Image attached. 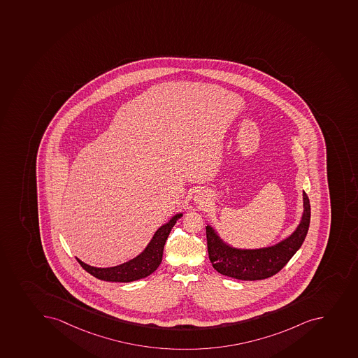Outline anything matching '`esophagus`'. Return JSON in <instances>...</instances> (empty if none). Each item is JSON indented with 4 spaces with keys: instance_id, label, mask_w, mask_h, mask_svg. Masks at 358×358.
Wrapping results in <instances>:
<instances>
[{
    "instance_id": "esophagus-1",
    "label": "esophagus",
    "mask_w": 358,
    "mask_h": 358,
    "mask_svg": "<svg viewBox=\"0 0 358 358\" xmlns=\"http://www.w3.org/2000/svg\"><path fill=\"white\" fill-rule=\"evenodd\" d=\"M201 202H202V200H201Z\"/></svg>"
}]
</instances>
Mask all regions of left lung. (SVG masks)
<instances>
[{
  "label": "left lung",
  "instance_id": "1",
  "mask_svg": "<svg viewBox=\"0 0 358 358\" xmlns=\"http://www.w3.org/2000/svg\"><path fill=\"white\" fill-rule=\"evenodd\" d=\"M304 195V215L297 230L285 241L273 248L261 250H236L227 248L215 234L210 227H206L208 253L213 267L229 278L241 281H259L278 274L299 250L308 234L311 207L308 194Z\"/></svg>",
  "mask_w": 358,
  "mask_h": 358
}]
</instances>
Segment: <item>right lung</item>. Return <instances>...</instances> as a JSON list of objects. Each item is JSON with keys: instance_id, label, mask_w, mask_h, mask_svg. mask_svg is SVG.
I'll use <instances>...</instances> for the list:
<instances>
[{"instance_id": "obj_1", "label": "right lung", "mask_w": 358, "mask_h": 358, "mask_svg": "<svg viewBox=\"0 0 358 358\" xmlns=\"http://www.w3.org/2000/svg\"><path fill=\"white\" fill-rule=\"evenodd\" d=\"M180 217L181 215H177L169 223L159 227L143 253H141L138 257L128 261L126 264H120L117 267L96 268L87 266L78 259L77 261L84 271H87L89 274L99 278L101 281L127 283V282L137 281L141 278H147L159 267L162 257H163V251H164L165 241L174 224Z\"/></svg>"}]
</instances>
